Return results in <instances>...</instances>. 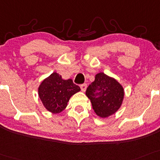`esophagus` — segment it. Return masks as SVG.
Masks as SVG:
<instances>
[{"instance_id": "34e87169", "label": "esophagus", "mask_w": 160, "mask_h": 160, "mask_svg": "<svg viewBox=\"0 0 160 160\" xmlns=\"http://www.w3.org/2000/svg\"><path fill=\"white\" fill-rule=\"evenodd\" d=\"M80 88H81L82 92H86V88H87V84L86 83H83L82 85H80Z\"/></svg>"}]
</instances>
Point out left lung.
<instances>
[{"instance_id":"8db88e82","label":"left lung","mask_w":160,"mask_h":160,"mask_svg":"<svg viewBox=\"0 0 160 160\" xmlns=\"http://www.w3.org/2000/svg\"><path fill=\"white\" fill-rule=\"evenodd\" d=\"M92 108L101 118H107L116 112L122 104L124 88L114 78L101 72L95 75L86 92Z\"/></svg>"}]
</instances>
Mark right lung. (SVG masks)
<instances>
[{"label":"right lung","instance_id":"1","mask_svg":"<svg viewBox=\"0 0 160 160\" xmlns=\"http://www.w3.org/2000/svg\"><path fill=\"white\" fill-rule=\"evenodd\" d=\"M80 91L72 79L63 80L61 75L53 72L41 82L38 93L46 109L57 114L64 110L70 98Z\"/></svg>","mask_w":160,"mask_h":160}]
</instances>
